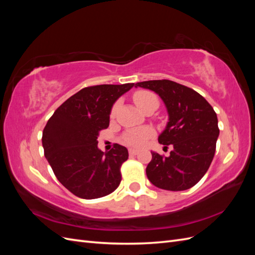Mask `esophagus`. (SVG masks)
I'll return each instance as SVG.
<instances>
[{
    "mask_svg": "<svg viewBox=\"0 0 255 255\" xmlns=\"http://www.w3.org/2000/svg\"><path fill=\"white\" fill-rule=\"evenodd\" d=\"M128 153L130 154V155H136V154L139 153V151L136 149H128Z\"/></svg>",
    "mask_w": 255,
    "mask_h": 255,
    "instance_id": "obj_1",
    "label": "esophagus"
}]
</instances>
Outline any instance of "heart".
<instances>
[{
  "instance_id": "heart-1",
  "label": "heart",
  "mask_w": 255,
  "mask_h": 255,
  "mask_svg": "<svg viewBox=\"0 0 255 255\" xmlns=\"http://www.w3.org/2000/svg\"><path fill=\"white\" fill-rule=\"evenodd\" d=\"M133 99L136 105L143 112L150 109L152 106H156V107L158 106V100L156 96L151 91H146V90L137 91L134 95ZM118 105H119L118 102H116L113 105L111 110V118H114L116 114H117ZM152 136H153V130L149 128L129 129L123 134L122 142L128 145L134 146V148H139V146H142L145 143V141Z\"/></svg>"
}]
</instances>
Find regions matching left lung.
I'll use <instances>...</instances> for the list:
<instances>
[{"instance_id":"obj_1","label":"left lung","mask_w":255,"mask_h":255,"mask_svg":"<svg viewBox=\"0 0 255 255\" xmlns=\"http://www.w3.org/2000/svg\"><path fill=\"white\" fill-rule=\"evenodd\" d=\"M155 91L169 114L166 129L158 137L165 148L173 150L166 157L152 153L145 172L156 187L181 191L191 188L210 168L219 136L218 119L212 105L197 91L169 80L135 84Z\"/></svg>"}]
</instances>
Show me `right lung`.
Returning <instances> with one entry per match:
<instances>
[{
  "mask_svg": "<svg viewBox=\"0 0 255 255\" xmlns=\"http://www.w3.org/2000/svg\"><path fill=\"white\" fill-rule=\"evenodd\" d=\"M133 86L134 83L85 87L61 104L44 127V156L57 180L74 196L97 199L119 186L128 149L115 143L104 153L98 148V136L110 126L116 100Z\"/></svg>",
  "mask_w": 255,
  "mask_h": 255,
  "instance_id": "right-lung-1",
  "label": "right lung"
}]
</instances>
